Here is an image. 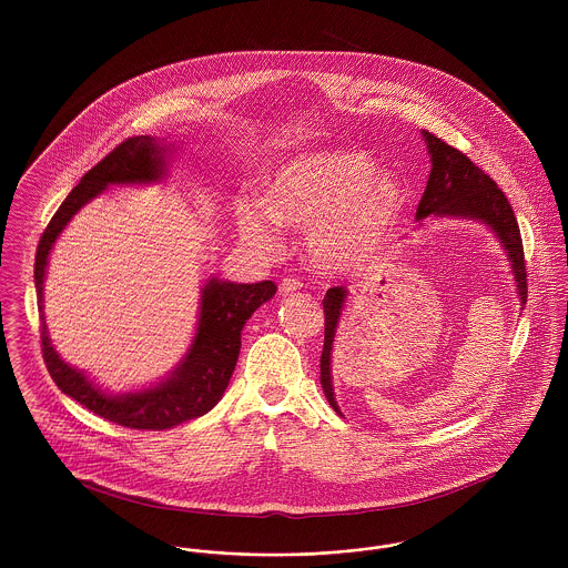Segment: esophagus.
<instances>
[{"mask_svg": "<svg viewBox=\"0 0 568 568\" xmlns=\"http://www.w3.org/2000/svg\"><path fill=\"white\" fill-rule=\"evenodd\" d=\"M300 287H302V283H300V278H296V276H285V278L281 281V285H278L281 294H285V296H292V294H296Z\"/></svg>", "mask_w": 568, "mask_h": 568, "instance_id": "1", "label": "esophagus"}]
</instances>
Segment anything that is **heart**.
Instances as JSON below:
<instances>
[{"instance_id": "heart-1", "label": "heart", "mask_w": 568, "mask_h": 568, "mask_svg": "<svg viewBox=\"0 0 568 568\" xmlns=\"http://www.w3.org/2000/svg\"><path fill=\"white\" fill-rule=\"evenodd\" d=\"M405 209V191L377 163L352 149L296 155L268 181L264 202L241 200L236 221L244 241L268 248L276 227H306L313 260L327 271L362 266Z\"/></svg>"}]
</instances>
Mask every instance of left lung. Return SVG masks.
I'll use <instances>...</instances> for the list:
<instances>
[{
    "label": "left lung",
    "instance_id": "1",
    "mask_svg": "<svg viewBox=\"0 0 568 568\" xmlns=\"http://www.w3.org/2000/svg\"><path fill=\"white\" fill-rule=\"evenodd\" d=\"M424 138L428 142V153L433 158V170L415 216L424 219L436 213V215L470 216V219H481L489 223L509 253L515 281H517V292L521 296V306H524L528 297L524 244H521L519 225L507 195L487 176L486 170L470 162L459 149L447 144L445 140L426 130H424ZM345 297H347L345 287H332L327 290L324 297L325 336L324 352H322V385H324L325 398L334 410H338V406L334 403V392L329 381V352H332V343H334V334H336V325H338Z\"/></svg>",
    "mask_w": 568,
    "mask_h": 568
}]
</instances>
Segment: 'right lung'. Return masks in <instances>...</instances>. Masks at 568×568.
Returning a JSON list of instances; mask_svg holds the SVG:
<instances>
[{
    "label": "right lung",
    "instance_id": "right-lung-1",
    "mask_svg": "<svg viewBox=\"0 0 568 568\" xmlns=\"http://www.w3.org/2000/svg\"><path fill=\"white\" fill-rule=\"evenodd\" d=\"M162 151L151 135L125 138L104 160L95 163L81 183L61 202L36 251V292L42 308V283L49 251L72 215L110 183H146L162 174ZM276 292L272 281L236 285L213 278L204 285L197 334L187 359L155 389L112 398L95 389L82 373L70 368L53 349L44 315L40 343L47 371L57 387L91 413L116 426L134 430H168L209 413L221 400L241 353V332L246 320Z\"/></svg>",
    "mask_w": 568,
    "mask_h": 568
}]
</instances>
